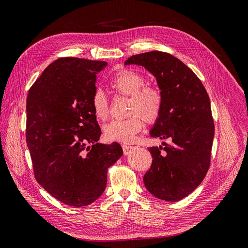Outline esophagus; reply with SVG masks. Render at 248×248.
I'll return each instance as SVG.
<instances>
[{"label": "esophagus", "instance_id": "esophagus-1", "mask_svg": "<svg viewBox=\"0 0 248 248\" xmlns=\"http://www.w3.org/2000/svg\"><path fill=\"white\" fill-rule=\"evenodd\" d=\"M122 148H123V153H124V155L129 154V153L131 152V150L133 149L132 146H127V145H123Z\"/></svg>", "mask_w": 248, "mask_h": 248}]
</instances>
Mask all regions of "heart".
Masks as SVG:
<instances>
[{
    "label": "heart",
    "mask_w": 248,
    "mask_h": 248,
    "mask_svg": "<svg viewBox=\"0 0 248 248\" xmlns=\"http://www.w3.org/2000/svg\"><path fill=\"white\" fill-rule=\"evenodd\" d=\"M110 88L118 94L130 97L128 115L124 120H114L104 126V137L111 141L123 144L131 142L141 130L144 122H155L162 108L160 90L146 85V79L140 73L130 69H121L114 74L109 81ZM92 109L97 120L106 121L109 114L108 100L101 90H96L92 96Z\"/></svg>",
    "instance_id": "1"
}]
</instances>
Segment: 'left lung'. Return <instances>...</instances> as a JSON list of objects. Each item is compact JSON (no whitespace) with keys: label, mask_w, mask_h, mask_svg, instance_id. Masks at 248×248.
<instances>
[{"label":"left lung","mask_w":248,"mask_h":248,"mask_svg":"<svg viewBox=\"0 0 248 248\" xmlns=\"http://www.w3.org/2000/svg\"><path fill=\"white\" fill-rule=\"evenodd\" d=\"M132 64L145 67L162 94L161 112L150 137L170 141L149 148L153 160L145 186L161 201H180L202 183L210 166L214 123L209 96L194 72L167 52H144L124 63Z\"/></svg>","instance_id":"obj_1"}]
</instances>
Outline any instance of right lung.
<instances>
[{"instance_id":"obj_1","label":"right lung","mask_w":248,"mask_h":248,"mask_svg":"<svg viewBox=\"0 0 248 248\" xmlns=\"http://www.w3.org/2000/svg\"><path fill=\"white\" fill-rule=\"evenodd\" d=\"M107 62L61 58L48 65L27 97V145L35 178L72 207L92 204L107 186L108 169L123 155L118 142H98L92 109L96 78Z\"/></svg>"}]
</instances>
